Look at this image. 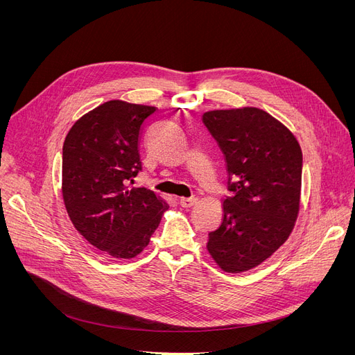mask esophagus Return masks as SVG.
<instances>
[{
    "label": "esophagus",
    "mask_w": 355,
    "mask_h": 355,
    "mask_svg": "<svg viewBox=\"0 0 355 355\" xmlns=\"http://www.w3.org/2000/svg\"><path fill=\"white\" fill-rule=\"evenodd\" d=\"M196 202H197V198H196V197H191V198H187V197H181V198H180V204H181V207H185V209H189V207L194 206Z\"/></svg>",
    "instance_id": "34e87169"
}]
</instances>
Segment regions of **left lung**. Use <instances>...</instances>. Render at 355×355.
Wrapping results in <instances>:
<instances>
[{"label": "left lung", "mask_w": 355, "mask_h": 355, "mask_svg": "<svg viewBox=\"0 0 355 355\" xmlns=\"http://www.w3.org/2000/svg\"><path fill=\"white\" fill-rule=\"evenodd\" d=\"M226 159L230 197L207 250L229 273L259 266L288 240L300 213L302 151L268 112L246 106L202 114Z\"/></svg>", "instance_id": "1"}]
</instances>
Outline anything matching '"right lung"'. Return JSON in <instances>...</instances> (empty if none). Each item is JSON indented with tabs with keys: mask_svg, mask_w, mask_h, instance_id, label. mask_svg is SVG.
<instances>
[{
	"mask_svg": "<svg viewBox=\"0 0 355 355\" xmlns=\"http://www.w3.org/2000/svg\"><path fill=\"white\" fill-rule=\"evenodd\" d=\"M155 106L109 101L74 122L63 144L62 194L76 230L115 259L149 243L168 204L154 191L129 189L142 170L139 138Z\"/></svg>",
	"mask_w": 355,
	"mask_h": 355,
	"instance_id": "1",
	"label": "right lung"
}]
</instances>
